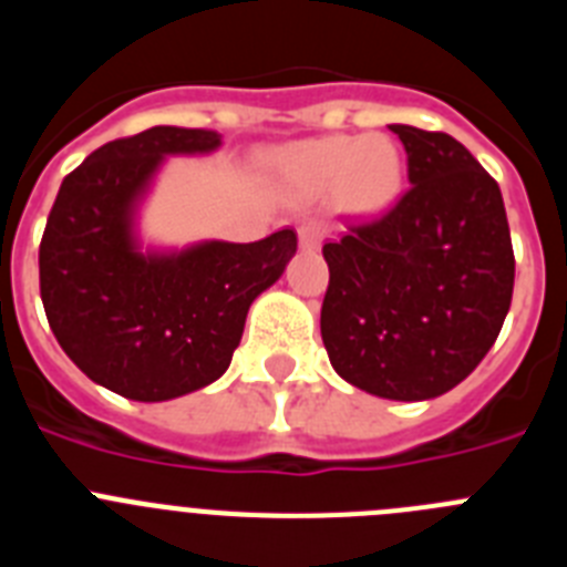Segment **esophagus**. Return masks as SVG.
Segmentation results:
<instances>
[{
	"label": "esophagus",
	"mask_w": 567,
	"mask_h": 567,
	"mask_svg": "<svg viewBox=\"0 0 567 567\" xmlns=\"http://www.w3.org/2000/svg\"><path fill=\"white\" fill-rule=\"evenodd\" d=\"M323 235H327V229L320 227L318 221H307L298 227V238L303 249H318L323 244Z\"/></svg>",
	"instance_id": "34e87169"
}]
</instances>
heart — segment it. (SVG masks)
I'll list each match as a JSON object with an SVG mask.
<instances>
[{
    "label": "heart",
    "mask_w": 567,
    "mask_h": 567,
    "mask_svg": "<svg viewBox=\"0 0 567 567\" xmlns=\"http://www.w3.org/2000/svg\"><path fill=\"white\" fill-rule=\"evenodd\" d=\"M280 169L309 193L340 189L354 209H378L392 202L400 187V153L385 135H327L295 144L280 155Z\"/></svg>",
    "instance_id": "obj_1"
}]
</instances>
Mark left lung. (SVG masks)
<instances>
[{
  "instance_id": "obj_1",
  "label": "left lung",
  "mask_w": 567,
  "mask_h": 567,
  "mask_svg": "<svg viewBox=\"0 0 567 567\" xmlns=\"http://www.w3.org/2000/svg\"><path fill=\"white\" fill-rule=\"evenodd\" d=\"M409 155L392 209L323 244L320 334L334 372L369 394L429 400L468 378L514 295L503 193L449 133L389 124Z\"/></svg>"
}]
</instances>
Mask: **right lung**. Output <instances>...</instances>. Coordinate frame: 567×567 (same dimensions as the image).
Returning a JSON list of instances; mask_svg holds the SVG:
<instances>
[{
	"instance_id": "add662e5",
	"label": "right lung",
	"mask_w": 567,
	"mask_h": 567,
	"mask_svg": "<svg viewBox=\"0 0 567 567\" xmlns=\"http://www.w3.org/2000/svg\"><path fill=\"white\" fill-rule=\"evenodd\" d=\"M213 130L150 127L64 175L39 244V292L59 346L93 383L142 403L204 389L227 372L249 303L298 249L295 229L255 244L209 240L142 255L130 215L169 153H209Z\"/></svg>"
}]
</instances>
